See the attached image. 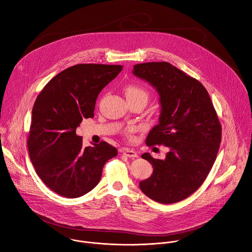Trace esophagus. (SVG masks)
Segmentation results:
<instances>
[{"label": "esophagus", "instance_id": "1", "mask_svg": "<svg viewBox=\"0 0 252 252\" xmlns=\"http://www.w3.org/2000/svg\"><path fill=\"white\" fill-rule=\"evenodd\" d=\"M123 154H124V155H126V157H130V158H134V157L138 156L135 151H133V150H128V149H126V150L123 152Z\"/></svg>", "mask_w": 252, "mask_h": 252}]
</instances>
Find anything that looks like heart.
<instances>
[{
  "instance_id": "heart-1",
  "label": "heart",
  "mask_w": 252,
  "mask_h": 252,
  "mask_svg": "<svg viewBox=\"0 0 252 252\" xmlns=\"http://www.w3.org/2000/svg\"><path fill=\"white\" fill-rule=\"evenodd\" d=\"M125 94L126 97H137V96H141V97H145L146 100L148 99V93L145 89H143L142 87H139L137 85H128L126 87L125 89ZM133 127L128 128V132L133 131Z\"/></svg>"
}]
</instances>
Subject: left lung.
Segmentation results:
<instances>
[{
	"label": "left lung",
	"instance_id": "obj_1",
	"mask_svg": "<svg viewBox=\"0 0 252 252\" xmlns=\"http://www.w3.org/2000/svg\"><path fill=\"white\" fill-rule=\"evenodd\" d=\"M132 74L151 84L159 96L158 125L149 132L148 146L169 148L164 159L146 153L154 168L139 183L142 192L163 204L180 201L196 191L213 167L221 127L204 86L168 62L134 65Z\"/></svg>",
	"mask_w": 252,
	"mask_h": 252
}]
</instances>
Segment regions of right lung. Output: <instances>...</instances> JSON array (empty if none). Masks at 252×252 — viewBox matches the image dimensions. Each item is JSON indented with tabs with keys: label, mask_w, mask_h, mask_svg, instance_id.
Segmentation results:
<instances>
[{
	"label": "right lung",
	"mask_w": 252,
	"mask_h": 252,
	"mask_svg": "<svg viewBox=\"0 0 252 252\" xmlns=\"http://www.w3.org/2000/svg\"><path fill=\"white\" fill-rule=\"evenodd\" d=\"M121 65L78 64L52 78L32 108L28 140L32 163L55 193L76 198L94 189L107 160L118 155L106 142L84 148L76 132L94 116L99 92L122 71Z\"/></svg>",
	"instance_id": "obj_1"
}]
</instances>
